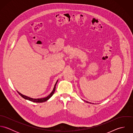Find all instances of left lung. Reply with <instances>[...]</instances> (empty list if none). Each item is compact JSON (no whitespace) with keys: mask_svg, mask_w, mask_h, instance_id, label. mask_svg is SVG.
<instances>
[{"mask_svg":"<svg viewBox=\"0 0 133 133\" xmlns=\"http://www.w3.org/2000/svg\"><path fill=\"white\" fill-rule=\"evenodd\" d=\"M87 102H88V101H87Z\"/></svg>","mask_w":133,"mask_h":133,"instance_id":"1","label":"left lung"}]
</instances>
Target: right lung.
Segmentation results:
<instances>
[{"label": "right lung", "mask_w": 133, "mask_h": 133, "mask_svg": "<svg viewBox=\"0 0 133 133\" xmlns=\"http://www.w3.org/2000/svg\"><path fill=\"white\" fill-rule=\"evenodd\" d=\"M57 82H58V80L56 81L55 84V86H54V88L53 89V91L51 92V93L47 97H45V98H38V99H34V98H30V97H29L28 96H24V95H22L21 94V93H20L19 92H17L19 94V95H20L22 98H23L24 99H26V100H30L31 101H32V102H38V103H41V102H45L46 101H47L48 99H49L54 94V92H55V89H56V85L57 84Z\"/></svg>", "instance_id": "add662e5"}]
</instances>
